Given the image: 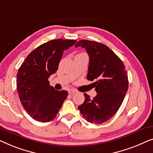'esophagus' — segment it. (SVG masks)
<instances>
[{
	"label": "esophagus",
	"mask_w": 153,
	"mask_h": 153,
	"mask_svg": "<svg viewBox=\"0 0 153 153\" xmlns=\"http://www.w3.org/2000/svg\"><path fill=\"white\" fill-rule=\"evenodd\" d=\"M76 93V91H74V90L71 89L69 91V94H70V95H74V94H75Z\"/></svg>",
	"instance_id": "34e87169"
}]
</instances>
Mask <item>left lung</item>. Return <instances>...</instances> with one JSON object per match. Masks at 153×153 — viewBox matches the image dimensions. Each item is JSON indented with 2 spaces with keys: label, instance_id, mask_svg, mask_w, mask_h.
<instances>
[{
  "label": "left lung",
  "instance_id": "1",
  "mask_svg": "<svg viewBox=\"0 0 153 153\" xmlns=\"http://www.w3.org/2000/svg\"><path fill=\"white\" fill-rule=\"evenodd\" d=\"M85 48L90 61L87 79L96 80L97 95L93 99L84 93V102L78 108L85 120L102 124L116 114L128 89V77L122 60L107 46L97 42L81 40L75 47Z\"/></svg>",
  "mask_w": 153,
  "mask_h": 153
}]
</instances>
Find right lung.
I'll use <instances>...</instances> for the list:
<instances>
[{"mask_svg":"<svg viewBox=\"0 0 153 153\" xmlns=\"http://www.w3.org/2000/svg\"><path fill=\"white\" fill-rule=\"evenodd\" d=\"M76 42L57 39L44 43L28 54L19 69V97L24 109L34 120L42 123L53 120L68 97V91H56L48 79L57 71L63 51Z\"/></svg>","mask_w":153,"mask_h":153,"instance_id":"obj_1","label":"right lung"}]
</instances>
